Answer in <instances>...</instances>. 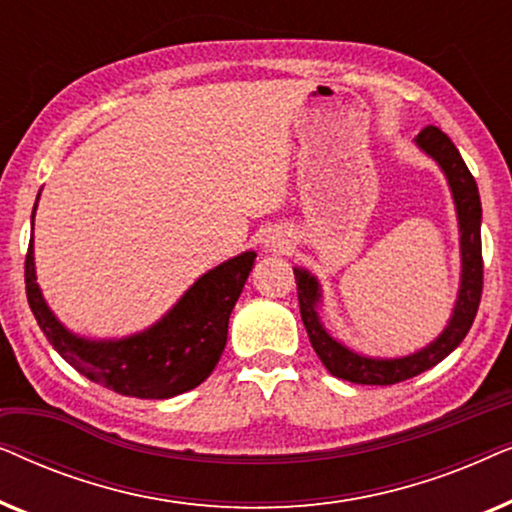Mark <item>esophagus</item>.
<instances>
[{"instance_id": "1", "label": "esophagus", "mask_w": 512, "mask_h": 512, "mask_svg": "<svg viewBox=\"0 0 512 512\" xmlns=\"http://www.w3.org/2000/svg\"><path fill=\"white\" fill-rule=\"evenodd\" d=\"M289 237H286L284 233H270L268 237H265V249H270V251H286L289 249Z\"/></svg>"}]
</instances>
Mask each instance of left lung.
I'll return each instance as SVG.
<instances>
[{"label":"left lung","instance_id":"1","mask_svg":"<svg viewBox=\"0 0 512 512\" xmlns=\"http://www.w3.org/2000/svg\"><path fill=\"white\" fill-rule=\"evenodd\" d=\"M419 149L426 156H431L445 172L447 184H450L454 207H457L459 221V244H461V284L454 303L452 317L447 321L445 331L438 335L431 345L419 349L415 354L401 356V359H373V356L356 354L352 349L342 345L326 331L321 324L317 305L321 303V286L317 277L303 268H293L298 284V303L300 317L310 335L314 352L324 363L326 370L340 380L354 384H377L387 387L403 380H410L424 370H429L452 354L459 347V342L471 331L475 314H478L480 296H482V240H480V193L473 174L452 144V139L445 135L436 125L426 128L415 137Z\"/></svg>","mask_w":512,"mask_h":512}]
</instances>
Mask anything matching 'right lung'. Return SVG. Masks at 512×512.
<instances>
[{
  "label": "right lung",
  "mask_w": 512,
  "mask_h": 512,
  "mask_svg": "<svg viewBox=\"0 0 512 512\" xmlns=\"http://www.w3.org/2000/svg\"><path fill=\"white\" fill-rule=\"evenodd\" d=\"M34 212L37 205L32 209V226ZM32 242L30 237L25 291L34 319L48 342L88 380L135 398L179 396L212 375L226 347L230 312L256 258V251H244L205 272L163 319L142 333L121 340H90L67 331L46 305L34 272Z\"/></svg>",
  "instance_id": "add662e5"
}]
</instances>
